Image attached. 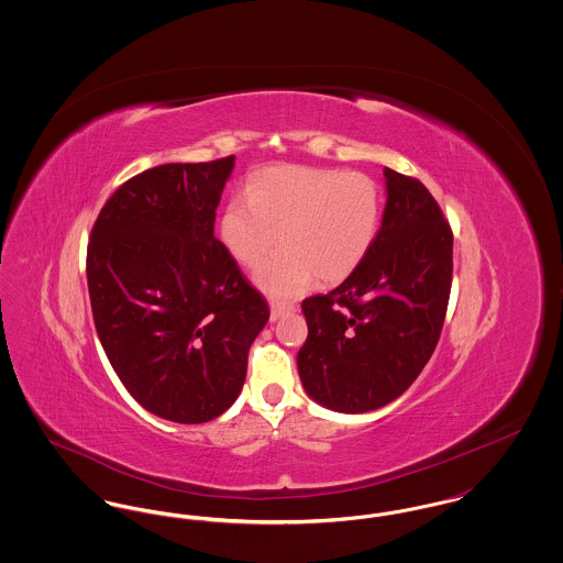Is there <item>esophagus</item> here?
Segmentation results:
<instances>
[{
    "instance_id": "1",
    "label": "esophagus",
    "mask_w": 563,
    "mask_h": 563,
    "mask_svg": "<svg viewBox=\"0 0 563 563\" xmlns=\"http://www.w3.org/2000/svg\"><path fill=\"white\" fill-rule=\"evenodd\" d=\"M294 310V306H285V303L272 301V303H269V321L276 322L278 319H283L285 314H291Z\"/></svg>"
}]
</instances>
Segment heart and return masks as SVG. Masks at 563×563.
Instances as JSON below:
<instances>
[{"mask_svg": "<svg viewBox=\"0 0 563 563\" xmlns=\"http://www.w3.org/2000/svg\"><path fill=\"white\" fill-rule=\"evenodd\" d=\"M382 219V191L372 177L340 168L269 166L234 196L219 221L232 257L257 268L278 242L285 246L255 274L262 291L287 299L314 278L340 283L363 264Z\"/></svg>", "mask_w": 563, "mask_h": 563, "instance_id": "1", "label": "heart"}]
</instances>
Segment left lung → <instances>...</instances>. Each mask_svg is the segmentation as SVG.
<instances>
[{"instance_id":"left-lung-1","label":"left lung","mask_w":563,"mask_h":563,"mask_svg":"<svg viewBox=\"0 0 563 563\" xmlns=\"http://www.w3.org/2000/svg\"><path fill=\"white\" fill-rule=\"evenodd\" d=\"M386 207L363 264L303 299L297 372L310 399L340 413L384 407L413 384L439 342L452 289L454 236L418 179L384 168Z\"/></svg>"}]
</instances>
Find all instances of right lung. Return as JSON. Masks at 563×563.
<instances>
[{"label":"right lung","instance_id":"add662e5","mask_svg":"<svg viewBox=\"0 0 563 563\" xmlns=\"http://www.w3.org/2000/svg\"><path fill=\"white\" fill-rule=\"evenodd\" d=\"M234 156L162 164L113 191L86 253L92 319L113 372L150 413L202 424L239 399L268 301L214 239Z\"/></svg>","mask_w":563,"mask_h":563}]
</instances>
